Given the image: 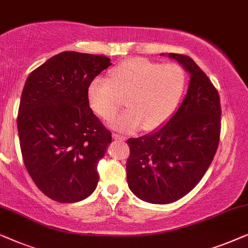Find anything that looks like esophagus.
Wrapping results in <instances>:
<instances>
[{
	"label": "esophagus",
	"instance_id": "1",
	"mask_svg": "<svg viewBox=\"0 0 248 248\" xmlns=\"http://www.w3.org/2000/svg\"><path fill=\"white\" fill-rule=\"evenodd\" d=\"M112 137H113V139H116V140H119V141H125V139H127L124 136H121L118 134H113Z\"/></svg>",
	"mask_w": 248,
	"mask_h": 248
}]
</instances>
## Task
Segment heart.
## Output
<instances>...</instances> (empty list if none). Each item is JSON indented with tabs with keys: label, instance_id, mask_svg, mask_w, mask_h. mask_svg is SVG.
Segmentation results:
<instances>
[{
	"label": "heart",
	"instance_id": "heart-1",
	"mask_svg": "<svg viewBox=\"0 0 248 248\" xmlns=\"http://www.w3.org/2000/svg\"><path fill=\"white\" fill-rule=\"evenodd\" d=\"M186 83L181 66L135 57L111 69L109 81L93 79L86 95L90 109L106 121L117 116L124 100L129 109L112 123L118 130L132 131L142 125L145 131H153L172 117Z\"/></svg>",
	"mask_w": 248,
	"mask_h": 248
}]
</instances>
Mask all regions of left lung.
<instances>
[{"instance_id": "obj_1", "label": "left lung", "mask_w": 248, "mask_h": 248, "mask_svg": "<svg viewBox=\"0 0 248 248\" xmlns=\"http://www.w3.org/2000/svg\"><path fill=\"white\" fill-rule=\"evenodd\" d=\"M169 56L191 74L186 95L159 130L127 141L129 189L155 204L179 200L200 182L217 152L221 129L220 97L215 85L189 56Z\"/></svg>"}]
</instances>
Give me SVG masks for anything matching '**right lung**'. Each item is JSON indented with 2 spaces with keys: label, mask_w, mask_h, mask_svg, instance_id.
Returning <instances> with one entry per match:
<instances>
[{
  "label": "right lung",
  "mask_w": 248,
  "mask_h": 248,
  "mask_svg": "<svg viewBox=\"0 0 248 248\" xmlns=\"http://www.w3.org/2000/svg\"><path fill=\"white\" fill-rule=\"evenodd\" d=\"M111 65L103 55L62 51L28 76L18 131L26 169L51 200L74 203L95 190L111 131L90 109L88 88Z\"/></svg>",
  "instance_id": "obj_1"
}]
</instances>
